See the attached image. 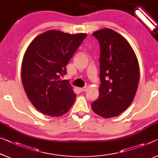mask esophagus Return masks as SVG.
Returning a JSON list of instances; mask_svg holds the SVG:
<instances>
[{
    "instance_id": "esophagus-1",
    "label": "esophagus",
    "mask_w": 158,
    "mask_h": 158,
    "mask_svg": "<svg viewBox=\"0 0 158 158\" xmlns=\"http://www.w3.org/2000/svg\"><path fill=\"white\" fill-rule=\"evenodd\" d=\"M87 87H81V88H79V89L81 92H85L87 90Z\"/></svg>"
}]
</instances>
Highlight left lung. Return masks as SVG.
Here are the masks:
<instances>
[{"label": "left lung", "instance_id": "8db88e82", "mask_svg": "<svg viewBox=\"0 0 158 158\" xmlns=\"http://www.w3.org/2000/svg\"><path fill=\"white\" fill-rule=\"evenodd\" d=\"M93 35L100 46L101 83L98 98L91 106L102 117H114L133 100L139 82V64L129 43L116 31L102 29Z\"/></svg>", "mask_w": 158, "mask_h": 158}]
</instances>
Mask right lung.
<instances>
[{"instance_id":"add662e5","label":"right lung","mask_w":158,"mask_h":158,"mask_svg":"<svg viewBox=\"0 0 158 158\" xmlns=\"http://www.w3.org/2000/svg\"><path fill=\"white\" fill-rule=\"evenodd\" d=\"M87 37L86 34L48 30L29 45L22 63L21 77L25 91L33 106L52 117L65 114L76 94L69 81H60L65 66Z\"/></svg>"}]
</instances>
